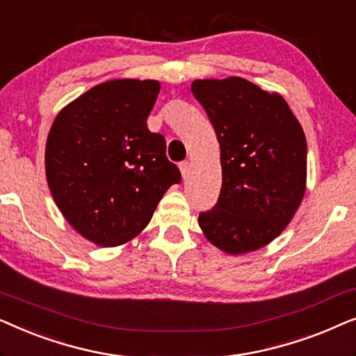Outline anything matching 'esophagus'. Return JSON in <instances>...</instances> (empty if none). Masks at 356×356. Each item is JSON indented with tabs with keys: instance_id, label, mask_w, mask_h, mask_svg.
<instances>
[{
	"instance_id": "esophagus-1",
	"label": "esophagus",
	"mask_w": 356,
	"mask_h": 356,
	"mask_svg": "<svg viewBox=\"0 0 356 356\" xmlns=\"http://www.w3.org/2000/svg\"><path fill=\"white\" fill-rule=\"evenodd\" d=\"M179 170H181V177L186 179L189 177V173H191V163L181 162V163H179Z\"/></svg>"
}]
</instances>
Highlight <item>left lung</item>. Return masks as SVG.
Listing matches in <instances>:
<instances>
[{"label": "left lung", "mask_w": 356, "mask_h": 356, "mask_svg": "<svg viewBox=\"0 0 356 356\" xmlns=\"http://www.w3.org/2000/svg\"><path fill=\"white\" fill-rule=\"evenodd\" d=\"M220 144L222 189L216 207L199 213L204 236L232 256L275 240L306 191V138L289 104L243 77L196 79Z\"/></svg>", "instance_id": "1"}]
</instances>
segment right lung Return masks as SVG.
<instances>
[{"label":"right lung","mask_w":356,"mask_h":356,"mask_svg":"<svg viewBox=\"0 0 356 356\" xmlns=\"http://www.w3.org/2000/svg\"><path fill=\"white\" fill-rule=\"evenodd\" d=\"M160 92L152 79H113L67 104L53 121L45 173L67 223L97 246L134 240L157 204L181 181L147 116Z\"/></svg>","instance_id":"obj_1"}]
</instances>
